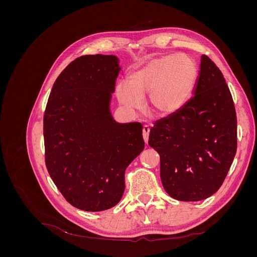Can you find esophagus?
I'll list each match as a JSON object with an SVG mask.
<instances>
[{
  "label": "esophagus",
  "mask_w": 257,
  "mask_h": 257,
  "mask_svg": "<svg viewBox=\"0 0 257 257\" xmlns=\"http://www.w3.org/2000/svg\"><path fill=\"white\" fill-rule=\"evenodd\" d=\"M149 133H150V126L145 125L143 127V135H144V141L146 144L148 143V141H149Z\"/></svg>",
  "instance_id": "esophagus-1"
}]
</instances>
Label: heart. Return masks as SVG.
Returning <instances> with one entry per match:
<instances>
[{"label": "heart", "instance_id": "heart-1", "mask_svg": "<svg viewBox=\"0 0 257 257\" xmlns=\"http://www.w3.org/2000/svg\"><path fill=\"white\" fill-rule=\"evenodd\" d=\"M198 68L189 56H168L152 60L131 72L128 81L116 83V96L128 109H138L150 94V106L158 114L178 111L189 102L197 82Z\"/></svg>", "mask_w": 257, "mask_h": 257}]
</instances>
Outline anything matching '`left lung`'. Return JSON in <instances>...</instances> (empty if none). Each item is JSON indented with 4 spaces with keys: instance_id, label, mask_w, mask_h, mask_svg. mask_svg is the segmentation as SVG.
<instances>
[{
    "instance_id": "8db88e82",
    "label": "left lung",
    "mask_w": 257,
    "mask_h": 257,
    "mask_svg": "<svg viewBox=\"0 0 257 257\" xmlns=\"http://www.w3.org/2000/svg\"><path fill=\"white\" fill-rule=\"evenodd\" d=\"M149 146L160 154L161 180L169 196L197 201L221 188L237 151V115L223 74L206 54L194 96L154 123Z\"/></svg>"
}]
</instances>
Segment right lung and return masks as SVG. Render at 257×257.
Here are the masks:
<instances>
[{"label": "right lung", "instance_id": "1", "mask_svg": "<svg viewBox=\"0 0 257 257\" xmlns=\"http://www.w3.org/2000/svg\"><path fill=\"white\" fill-rule=\"evenodd\" d=\"M118 62L102 54L71 62L53 83L44 113L46 167L63 197L84 211L119 203L125 169L145 148L142 123H116L109 111Z\"/></svg>", "mask_w": 257, "mask_h": 257}]
</instances>
